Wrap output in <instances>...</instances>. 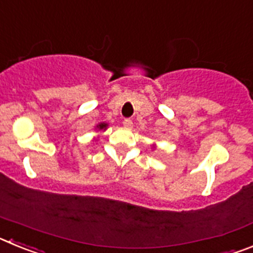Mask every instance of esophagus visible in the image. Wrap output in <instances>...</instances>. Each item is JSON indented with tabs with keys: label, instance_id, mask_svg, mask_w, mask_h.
I'll return each mask as SVG.
<instances>
[{
	"label": "esophagus",
	"instance_id": "esophagus-1",
	"mask_svg": "<svg viewBox=\"0 0 253 253\" xmlns=\"http://www.w3.org/2000/svg\"><path fill=\"white\" fill-rule=\"evenodd\" d=\"M123 125H124L125 128H131V126H133V122H131V119L126 118V119H124V122H123Z\"/></svg>",
	"mask_w": 253,
	"mask_h": 253
}]
</instances>
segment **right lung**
Instances as JSON below:
<instances>
[{
	"mask_svg": "<svg viewBox=\"0 0 253 253\" xmlns=\"http://www.w3.org/2000/svg\"><path fill=\"white\" fill-rule=\"evenodd\" d=\"M99 128H100V129H105V128H106V124H100V125H99Z\"/></svg>",
	"mask_w": 253,
	"mask_h": 253,
	"instance_id": "right-lung-1",
	"label": "right lung"
}]
</instances>
